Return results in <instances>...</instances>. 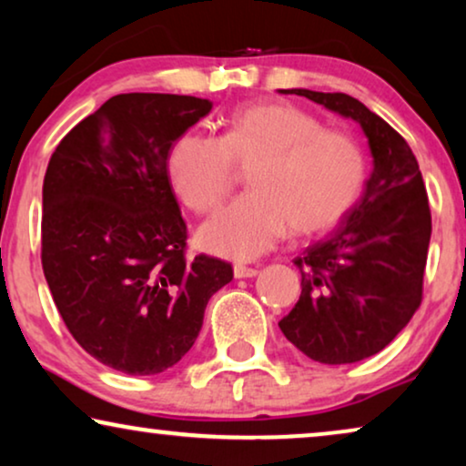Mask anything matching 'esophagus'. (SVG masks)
Segmentation results:
<instances>
[{
  "label": "esophagus",
  "mask_w": 466,
  "mask_h": 466,
  "mask_svg": "<svg viewBox=\"0 0 466 466\" xmlns=\"http://www.w3.org/2000/svg\"><path fill=\"white\" fill-rule=\"evenodd\" d=\"M258 273V269H254V267H246V265H235L233 267V276L241 279V278H254Z\"/></svg>",
  "instance_id": "34e87169"
}]
</instances>
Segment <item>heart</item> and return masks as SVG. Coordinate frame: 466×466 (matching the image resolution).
<instances>
[{
  "mask_svg": "<svg viewBox=\"0 0 466 466\" xmlns=\"http://www.w3.org/2000/svg\"><path fill=\"white\" fill-rule=\"evenodd\" d=\"M250 169V195L206 222L201 246L235 260L257 258L286 233L297 238L335 227L362 193L365 152L346 131L322 129L314 114L290 104L233 112L220 137L184 133L171 146L167 174L177 197L197 214L220 206Z\"/></svg>",
  "mask_w": 466,
  "mask_h": 466,
  "instance_id": "heart-1",
  "label": "heart"
}]
</instances>
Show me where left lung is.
<instances>
[{
    "label": "left lung",
    "instance_id": "8db88e82",
    "mask_svg": "<svg viewBox=\"0 0 466 466\" xmlns=\"http://www.w3.org/2000/svg\"><path fill=\"white\" fill-rule=\"evenodd\" d=\"M352 118L369 139L373 171L360 199L329 238L305 248L295 265L301 297L279 329L324 365L359 362L384 350L422 303L431 208L410 144L346 93L289 88Z\"/></svg>",
    "mask_w": 466,
    "mask_h": 466
}]
</instances>
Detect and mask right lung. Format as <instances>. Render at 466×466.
<instances>
[{
	"instance_id": "1",
	"label": "right lung",
	"mask_w": 466,
	"mask_h": 466,
	"mask_svg": "<svg viewBox=\"0 0 466 466\" xmlns=\"http://www.w3.org/2000/svg\"><path fill=\"white\" fill-rule=\"evenodd\" d=\"M212 110L190 95L123 93L80 120L42 188V269L76 341L106 367L155 375L193 348L225 260L187 258L171 146Z\"/></svg>"
}]
</instances>
